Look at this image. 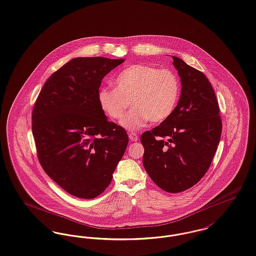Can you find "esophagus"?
Wrapping results in <instances>:
<instances>
[{
	"label": "esophagus",
	"instance_id": "1",
	"mask_svg": "<svg viewBox=\"0 0 256 256\" xmlns=\"http://www.w3.org/2000/svg\"><path fill=\"white\" fill-rule=\"evenodd\" d=\"M128 137H130V139L132 140V141H134V142H136L138 140V136L136 134V132H130V134H128Z\"/></svg>",
	"mask_w": 256,
	"mask_h": 256
}]
</instances>
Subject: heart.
Segmentation results:
<instances>
[{"label": "heart", "instance_id": "obj_1", "mask_svg": "<svg viewBox=\"0 0 256 256\" xmlns=\"http://www.w3.org/2000/svg\"><path fill=\"white\" fill-rule=\"evenodd\" d=\"M115 88L104 87L98 102L106 114L120 119L130 106H134L120 120L128 130L144 128L148 122H160L175 109L180 96V81L168 68L136 64L122 70L114 79Z\"/></svg>", "mask_w": 256, "mask_h": 256}]
</instances>
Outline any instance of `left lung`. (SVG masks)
<instances>
[{
	"label": "left lung",
	"instance_id": "1",
	"mask_svg": "<svg viewBox=\"0 0 256 256\" xmlns=\"http://www.w3.org/2000/svg\"><path fill=\"white\" fill-rule=\"evenodd\" d=\"M180 96L172 114L141 136L143 166L166 192L190 188L209 169L222 136L220 108L205 74L174 57Z\"/></svg>",
	"mask_w": 256,
	"mask_h": 256
}]
</instances>
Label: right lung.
Wrapping results in <instances>:
<instances>
[{
    "label": "right lung",
    "mask_w": 256,
    "mask_h": 256,
    "mask_svg": "<svg viewBox=\"0 0 256 256\" xmlns=\"http://www.w3.org/2000/svg\"><path fill=\"white\" fill-rule=\"evenodd\" d=\"M124 62L74 58L47 79L36 102L32 130L38 160L72 196L102 194L128 147L126 130L107 120L98 102L102 80Z\"/></svg>",
    "instance_id": "obj_1"
}]
</instances>
